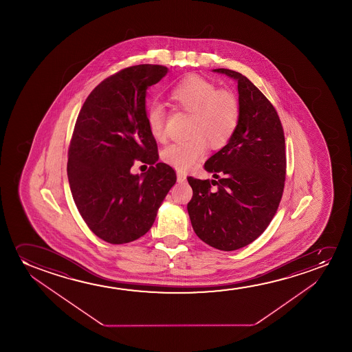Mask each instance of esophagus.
<instances>
[{"label":"esophagus","mask_w":352,"mask_h":352,"mask_svg":"<svg viewBox=\"0 0 352 352\" xmlns=\"http://www.w3.org/2000/svg\"><path fill=\"white\" fill-rule=\"evenodd\" d=\"M177 180H178V183H185L186 175H185V173H183V172L178 170V172H177Z\"/></svg>","instance_id":"1"}]
</instances>
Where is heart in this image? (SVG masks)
<instances>
[{
  "label": "heart",
  "instance_id": "obj_1",
  "mask_svg": "<svg viewBox=\"0 0 352 352\" xmlns=\"http://www.w3.org/2000/svg\"><path fill=\"white\" fill-rule=\"evenodd\" d=\"M168 97L175 106L191 113L185 140L167 145L161 157L166 164L179 170H188L203 159L208 143L212 148H222L234 135L241 104L238 97L226 89H217L206 78L191 76L170 87ZM145 120L150 135L156 140L164 138V111L154 103L146 109Z\"/></svg>",
  "mask_w": 352,
  "mask_h": 352
}]
</instances>
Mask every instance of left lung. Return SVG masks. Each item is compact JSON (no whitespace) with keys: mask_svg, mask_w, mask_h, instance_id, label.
I'll use <instances>...</instances> for the list:
<instances>
[{"mask_svg":"<svg viewBox=\"0 0 352 352\" xmlns=\"http://www.w3.org/2000/svg\"><path fill=\"white\" fill-rule=\"evenodd\" d=\"M212 71L236 80L241 118L231 140L204 164L212 183L188 177L193 195L188 212L201 241L233 251L258 238L279 207L286 174L284 130L273 104L248 78L226 68Z\"/></svg>","mask_w":352,"mask_h":352,"instance_id":"obj_1","label":"left lung"}]
</instances>
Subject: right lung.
Returning a JSON list of instances; mask_svg holds the SVG:
<instances>
[{"instance_id": "obj_1", "label": "right lung", "mask_w": 352, "mask_h": 352, "mask_svg": "<svg viewBox=\"0 0 352 352\" xmlns=\"http://www.w3.org/2000/svg\"><path fill=\"white\" fill-rule=\"evenodd\" d=\"M168 72L160 65L125 68L98 84L84 102L68 150L73 199L98 238L125 244L144 236L177 182L159 162L157 144L145 120L146 90ZM135 159L151 164L133 175Z\"/></svg>"}]
</instances>
